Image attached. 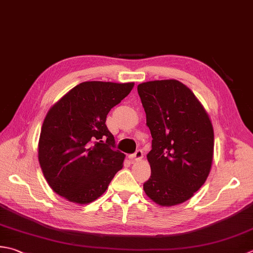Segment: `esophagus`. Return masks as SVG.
<instances>
[{
	"label": "esophagus",
	"instance_id": "34e87169",
	"mask_svg": "<svg viewBox=\"0 0 253 253\" xmlns=\"http://www.w3.org/2000/svg\"><path fill=\"white\" fill-rule=\"evenodd\" d=\"M142 158H143V151L141 149H138L135 153H133V155L130 156V159L131 160H136V161L141 160Z\"/></svg>",
	"mask_w": 253,
	"mask_h": 253
}]
</instances>
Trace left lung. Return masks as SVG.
<instances>
[{"mask_svg":"<svg viewBox=\"0 0 253 253\" xmlns=\"http://www.w3.org/2000/svg\"><path fill=\"white\" fill-rule=\"evenodd\" d=\"M137 90L152 137L147 155L151 175L143 190L161 206L181 204L210 174L214 130L209 114L180 81H149Z\"/></svg>","mask_w":253,"mask_h":253,"instance_id":"1","label":"left lung"}]
</instances>
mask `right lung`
<instances>
[{
    "label": "right lung",
    "instance_id": "add662e5",
    "mask_svg": "<svg viewBox=\"0 0 253 253\" xmlns=\"http://www.w3.org/2000/svg\"><path fill=\"white\" fill-rule=\"evenodd\" d=\"M133 83L82 82L47 113L38 160L53 192L78 204L95 201L123 168L125 155L115 148L106 116Z\"/></svg>",
    "mask_w": 253,
    "mask_h": 253
}]
</instances>
